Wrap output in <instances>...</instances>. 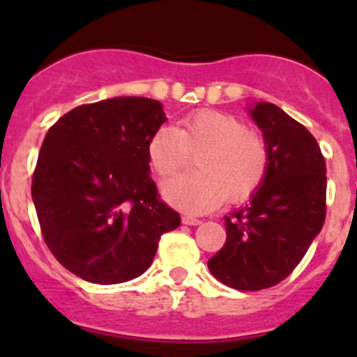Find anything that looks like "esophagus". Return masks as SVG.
Segmentation results:
<instances>
[{"label": "esophagus", "mask_w": 357, "mask_h": 357, "mask_svg": "<svg viewBox=\"0 0 357 357\" xmlns=\"http://www.w3.org/2000/svg\"><path fill=\"white\" fill-rule=\"evenodd\" d=\"M200 219H197L195 215H183V225H188V226H199L200 225Z\"/></svg>", "instance_id": "obj_1"}]
</instances>
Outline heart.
<instances>
[{"label":"heart","mask_w":357,"mask_h":357,"mask_svg":"<svg viewBox=\"0 0 357 357\" xmlns=\"http://www.w3.org/2000/svg\"><path fill=\"white\" fill-rule=\"evenodd\" d=\"M146 152L162 179L185 171L197 157L200 171L164 186L165 199L190 212L212 211L225 199L233 204L250 199L269 169L264 135L218 110L192 112L178 128L162 126L150 136Z\"/></svg>","instance_id":"b5f03b06"}]
</instances>
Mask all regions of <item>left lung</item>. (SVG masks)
Wrapping results in <instances>:
<instances>
[{
	"label": "left lung",
	"instance_id": "left-lung-1",
	"mask_svg": "<svg viewBox=\"0 0 357 357\" xmlns=\"http://www.w3.org/2000/svg\"><path fill=\"white\" fill-rule=\"evenodd\" d=\"M269 145V169L245 207L225 218L226 242L212 275L236 290L278 285L307 252L326 218V164L314 136L273 103L250 109Z\"/></svg>",
	"mask_w": 357,
	"mask_h": 357
}]
</instances>
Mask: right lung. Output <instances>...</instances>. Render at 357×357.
Returning a JSON list of instances; mask_svg holds the SVG:
<instances>
[{
  "mask_svg": "<svg viewBox=\"0 0 357 357\" xmlns=\"http://www.w3.org/2000/svg\"><path fill=\"white\" fill-rule=\"evenodd\" d=\"M164 122L157 100L119 96L75 107L45 136L32 202L46 245L79 278H136L181 222L150 178L149 139Z\"/></svg>",
  "mask_w": 357,
  "mask_h": 357,
  "instance_id": "right-lung-1",
  "label": "right lung"
}]
</instances>
